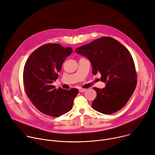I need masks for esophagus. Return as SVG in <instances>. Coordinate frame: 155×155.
Instances as JSON below:
<instances>
[{
  "label": "esophagus",
  "instance_id": "34e87169",
  "mask_svg": "<svg viewBox=\"0 0 155 155\" xmlns=\"http://www.w3.org/2000/svg\"><path fill=\"white\" fill-rule=\"evenodd\" d=\"M79 91L80 92H84L85 91H86V89H82V88H81V89H79Z\"/></svg>",
  "mask_w": 155,
  "mask_h": 155
}]
</instances>
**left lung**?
Returning a JSON list of instances; mask_svg holds the SVG:
<instances>
[{
	"label": "left lung",
	"instance_id": "left-lung-1",
	"mask_svg": "<svg viewBox=\"0 0 155 155\" xmlns=\"http://www.w3.org/2000/svg\"><path fill=\"white\" fill-rule=\"evenodd\" d=\"M75 51L87 57L92 66V74H101L104 89L94 87L97 97L92 108L105 114L121 110L126 104L137 85V74L129 51L117 40L103 37L78 47Z\"/></svg>",
	"mask_w": 155,
	"mask_h": 155
}]
</instances>
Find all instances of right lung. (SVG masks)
I'll return each mask as SVG.
<instances>
[{
  "label": "right lung",
  "instance_id": "add662e5",
  "mask_svg": "<svg viewBox=\"0 0 155 155\" xmlns=\"http://www.w3.org/2000/svg\"><path fill=\"white\" fill-rule=\"evenodd\" d=\"M72 51L71 47L47 44L34 50L25 63L23 82L26 94L33 105L45 114L58 117L72 109L78 89H57L51 85L58 79L63 61Z\"/></svg>",
  "mask_w": 155,
  "mask_h": 155
}]
</instances>
